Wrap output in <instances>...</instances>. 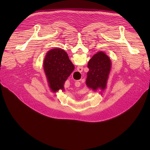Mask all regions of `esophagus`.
Wrapping results in <instances>:
<instances>
[{
    "label": "esophagus",
    "instance_id": "obj_1",
    "mask_svg": "<svg viewBox=\"0 0 150 150\" xmlns=\"http://www.w3.org/2000/svg\"><path fill=\"white\" fill-rule=\"evenodd\" d=\"M77 70H79L80 72H81V71L83 70V67H77ZM78 83V84H80V83H79V82H77ZM80 86V85H79Z\"/></svg>",
    "mask_w": 150,
    "mask_h": 150
}]
</instances>
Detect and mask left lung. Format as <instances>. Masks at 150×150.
Instances as JSON below:
<instances>
[{
  "mask_svg": "<svg viewBox=\"0 0 150 150\" xmlns=\"http://www.w3.org/2000/svg\"><path fill=\"white\" fill-rule=\"evenodd\" d=\"M89 70L87 74L86 84L88 88L96 91H103L106 88L108 76L111 68V61L103 52H98L88 62Z\"/></svg>",
  "mask_w": 150,
  "mask_h": 150,
  "instance_id": "obj_1",
  "label": "left lung"
}]
</instances>
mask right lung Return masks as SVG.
I'll use <instances>...</instances> for the list:
<instances>
[{
	"mask_svg": "<svg viewBox=\"0 0 150 150\" xmlns=\"http://www.w3.org/2000/svg\"><path fill=\"white\" fill-rule=\"evenodd\" d=\"M44 70L51 91H64V84L74 70V66L67 53L61 49H53L47 53Z\"/></svg>",
	"mask_w": 150,
	"mask_h": 150,
	"instance_id": "1",
	"label": "right lung"
}]
</instances>
